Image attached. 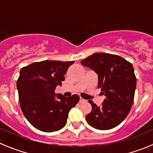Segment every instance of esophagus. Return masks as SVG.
Wrapping results in <instances>:
<instances>
[{
    "label": "esophagus",
    "instance_id": "34e87169",
    "mask_svg": "<svg viewBox=\"0 0 153 153\" xmlns=\"http://www.w3.org/2000/svg\"><path fill=\"white\" fill-rule=\"evenodd\" d=\"M79 102H80V103H84V102H86V100H84V98H80Z\"/></svg>",
    "mask_w": 153,
    "mask_h": 153
}]
</instances>
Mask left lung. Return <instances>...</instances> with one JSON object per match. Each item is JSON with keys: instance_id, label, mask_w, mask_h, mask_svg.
<instances>
[{"instance_id": "8db88e82", "label": "left lung", "mask_w": 153, "mask_h": 153, "mask_svg": "<svg viewBox=\"0 0 153 153\" xmlns=\"http://www.w3.org/2000/svg\"><path fill=\"white\" fill-rule=\"evenodd\" d=\"M81 64L96 72L98 87L105 95L100 106L89 101L92 109L86 115V121L101 130L115 127L126 118L133 103L136 78L132 64L118 55L107 53H95Z\"/></svg>"}]
</instances>
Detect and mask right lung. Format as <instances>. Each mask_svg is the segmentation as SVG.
Returning <instances> with one entry per match:
<instances>
[{"label":"right lung","mask_w":153,"mask_h":153,"mask_svg":"<svg viewBox=\"0 0 153 153\" xmlns=\"http://www.w3.org/2000/svg\"><path fill=\"white\" fill-rule=\"evenodd\" d=\"M74 61H43L20 71L17 81L21 108L27 121L43 132L62 129L69 110L79 101V96L55 94L57 86L62 85L64 75Z\"/></svg>","instance_id":"add662e5"}]
</instances>
